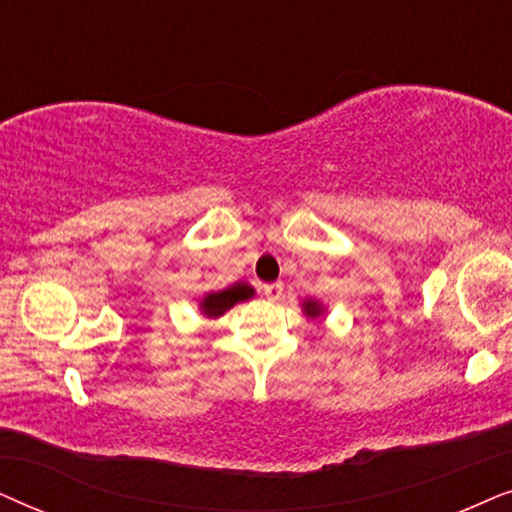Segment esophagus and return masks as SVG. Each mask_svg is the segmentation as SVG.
I'll list each match as a JSON object with an SVG mask.
<instances>
[{"mask_svg": "<svg viewBox=\"0 0 512 512\" xmlns=\"http://www.w3.org/2000/svg\"><path fill=\"white\" fill-rule=\"evenodd\" d=\"M262 290H264V295H267L269 299H281L283 283H267V285H262Z\"/></svg>", "mask_w": 512, "mask_h": 512, "instance_id": "1", "label": "esophagus"}]
</instances>
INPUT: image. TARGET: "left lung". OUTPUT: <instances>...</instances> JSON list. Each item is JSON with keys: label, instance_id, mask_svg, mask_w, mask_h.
Wrapping results in <instances>:
<instances>
[{"label": "left lung", "instance_id": "8db88e82", "mask_svg": "<svg viewBox=\"0 0 512 512\" xmlns=\"http://www.w3.org/2000/svg\"><path fill=\"white\" fill-rule=\"evenodd\" d=\"M304 311H306V313H309V316H313V318H316V316H318V313H320V306H318L316 302H304Z\"/></svg>", "mask_w": 512, "mask_h": 512}]
</instances>
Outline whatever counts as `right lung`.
<instances>
[{
	"instance_id": "right-lung-1",
	"label": "right lung",
	"mask_w": 512,
	"mask_h": 512,
	"mask_svg": "<svg viewBox=\"0 0 512 512\" xmlns=\"http://www.w3.org/2000/svg\"><path fill=\"white\" fill-rule=\"evenodd\" d=\"M252 290L248 283H234L231 288L222 290V292H213V295H208L206 299H203V313L206 316H222L224 311H229L231 306H234L236 302H243V299H250L252 297Z\"/></svg>"
}]
</instances>
